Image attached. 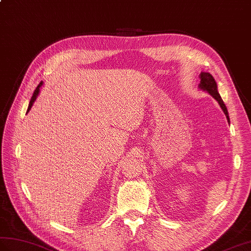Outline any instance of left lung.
Masks as SVG:
<instances>
[{
    "instance_id": "left-lung-1",
    "label": "left lung",
    "mask_w": 251,
    "mask_h": 251,
    "mask_svg": "<svg viewBox=\"0 0 251 251\" xmlns=\"http://www.w3.org/2000/svg\"><path fill=\"white\" fill-rule=\"evenodd\" d=\"M200 79H201L200 84H199L200 89L203 91H206L209 95H212L215 99H216L219 103V106L221 107L223 111L225 112V114L226 116V120H228V122H230L228 110H226V104L219 95L218 90H217V83H216V81H215V79L213 78V75L208 73H201Z\"/></svg>"
}]
</instances>
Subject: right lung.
Instances as JSON below:
<instances>
[{
	"label": "right lung",
	"mask_w": 251,
	"mask_h": 251,
	"mask_svg": "<svg viewBox=\"0 0 251 251\" xmlns=\"http://www.w3.org/2000/svg\"><path fill=\"white\" fill-rule=\"evenodd\" d=\"M42 85H43V81L42 82H40L38 85H37V87H36V90L34 91V93H33V96H32V98H31V100H30V103H28V108H27V111H26V113L30 111L31 110V108H32V106H33V103H34V101L36 100V98H37V96H38V94H39V89L40 87H42Z\"/></svg>",
	"instance_id": "right-lung-1"
}]
</instances>
